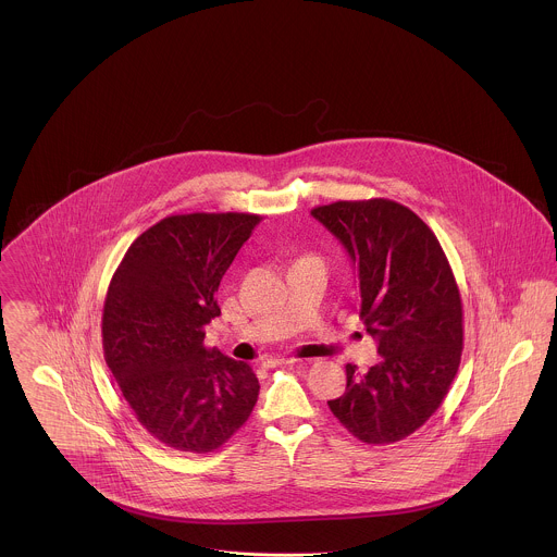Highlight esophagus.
<instances>
[{"label":"esophagus","mask_w":557,"mask_h":557,"mask_svg":"<svg viewBox=\"0 0 557 557\" xmlns=\"http://www.w3.org/2000/svg\"><path fill=\"white\" fill-rule=\"evenodd\" d=\"M296 362H300V358H268V360L263 362V367L275 369V367H284V364H296Z\"/></svg>","instance_id":"obj_1"}]
</instances>
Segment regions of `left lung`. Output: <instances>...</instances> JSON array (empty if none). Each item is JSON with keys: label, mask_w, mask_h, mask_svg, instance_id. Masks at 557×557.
Instances as JSON below:
<instances>
[{"label": "left lung", "mask_w": 557, "mask_h": 557, "mask_svg": "<svg viewBox=\"0 0 557 557\" xmlns=\"http://www.w3.org/2000/svg\"><path fill=\"white\" fill-rule=\"evenodd\" d=\"M323 223L355 261L360 319L381 362L360 375L346 364V392L330 410L364 444H396L442 406L465 348L462 298L433 230L389 199L319 205Z\"/></svg>", "instance_id": "obj_1"}]
</instances>
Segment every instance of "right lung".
Returning <instances> with one entry per match:
<instances>
[{
    "mask_svg": "<svg viewBox=\"0 0 557 557\" xmlns=\"http://www.w3.org/2000/svg\"><path fill=\"white\" fill-rule=\"evenodd\" d=\"M257 213H178L145 230L113 273L101 319L103 357L136 421L157 442L215 451L248 421L259 379L207 348L218 288Z\"/></svg>",
    "mask_w": 557,
    "mask_h": 557,
    "instance_id": "obj_1",
    "label": "right lung"
}]
</instances>
